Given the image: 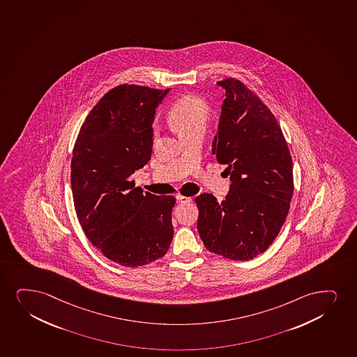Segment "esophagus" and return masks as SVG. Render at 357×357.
<instances>
[{
	"instance_id": "obj_1",
	"label": "esophagus",
	"mask_w": 357,
	"mask_h": 357,
	"mask_svg": "<svg viewBox=\"0 0 357 357\" xmlns=\"http://www.w3.org/2000/svg\"><path fill=\"white\" fill-rule=\"evenodd\" d=\"M176 199H178L179 202L185 203L191 202V199H192V198L188 197V196H184V195L178 194L176 195Z\"/></svg>"
}]
</instances>
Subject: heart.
Wrapping results in <instances>:
<instances>
[{"instance_id":"1","label":"heart","mask_w":357,"mask_h":357,"mask_svg":"<svg viewBox=\"0 0 357 357\" xmlns=\"http://www.w3.org/2000/svg\"><path fill=\"white\" fill-rule=\"evenodd\" d=\"M209 116L207 102L196 95H185L169 110V123L181 136L204 130ZM155 139L159 136L158 128L153 133Z\"/></svg>"}]
</instances>
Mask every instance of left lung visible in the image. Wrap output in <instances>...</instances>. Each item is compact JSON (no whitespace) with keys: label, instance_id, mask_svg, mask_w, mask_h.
<instances>
[{"label":"left lung","instance_id":"1","mask_svg":"<svg viewBox=\"0 0 357 357\" xmlns=\"http://www.w3.org/2000/svg\"><path fill=\"white\" fill-rule=\"evenodd\" d=\"M226 91L213 154L227 165L232 181L226 199L195 198L204 247L236 261L268 249L280 232L294 194L292 159L273 113L241 80L218 82Z\"/></svg>","mask_w":357,"mask_h":357}]
</instances>
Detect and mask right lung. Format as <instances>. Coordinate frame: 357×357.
<instances>
[{
    "label": "right lung",
    "mask_w": 357,
    "mask_h": 357,
    "mask_svg": "<svg viewBox=\"0 0 357 357\" xmlns=\"http://www.w3.org/2000/svg\"><path fill=\"white\" fill-rule=\"evenodd\" d=\"M168 90L121 84L97 102L80 128L70 161L75 213L107 259L138 267L166 255L176 197L135 188L128 176L148 163L156 107Z\"/></svg>",
    "instance_id": "add662e5"
}]
</instances>
